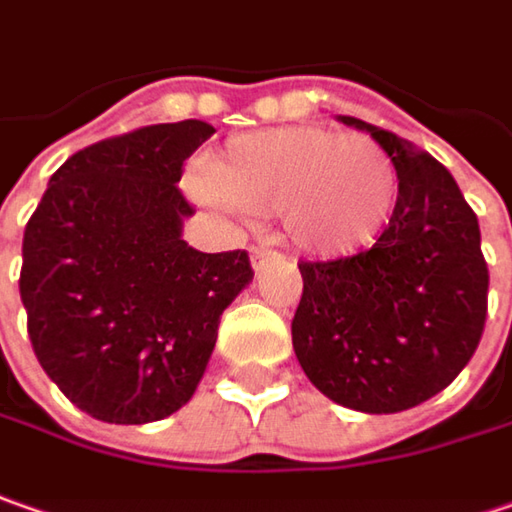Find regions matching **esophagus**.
Listing matches in <instances>:
<instances>
[{"mask_svg": "<svg viewBox=\"0 0 512 512\" xmlns=\"http://www.w3.org/2000/svg\"><path fill=\"white\" fill-rule=\"evenodd\" d=\"M275 257V252H266V249H252V269L255 272H260L269 260Z\"/></svg>", "mask_w": 512, "mask_h": 512, "instance_id": "obj_1", "label": "esophagus"}]
</instances>
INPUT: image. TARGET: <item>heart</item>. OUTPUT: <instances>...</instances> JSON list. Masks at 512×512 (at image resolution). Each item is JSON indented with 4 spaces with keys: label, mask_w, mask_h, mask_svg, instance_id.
Returning a JSON list of instances; mask_svg holds the SVG:
<instances>
[{
    "label": "heart",
    "mask_w": 512,
    "mask_h": 512,
    "mask_svg": "<svg viewBox=\"0 0 512 512\" xmlns=\"http://www.w3.org/2000/svg\"><path fill=\"white\" fill-rule=\"evenodd\" d=\"M189 194L217 214H278L280 232L306 257L369 249L398 206V168L364 134L283 125L240 134L191 171Z\"/></svg>",
    "instance_id": "heart-1"
}]
</instances>
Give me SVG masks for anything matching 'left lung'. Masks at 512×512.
<instances>
[{"label": "left lung", "instance_id": "8db88e82", "mask_svg": "<svg viewBox=\"0 0 512 512\" xmlns=\"http://www.w3.org/2000/svg\"><path fill=\"white\" fill-rule=\"evenodd\" d=\"M398 168V206L378 243L298 263L303 295L292 346L306 378L341 407L401 412L453 384L487 318L476 212L453 174L410 140L355 117Z\"/></svg>", "mask_w": 512, "mask_h": 512}]
</instances>
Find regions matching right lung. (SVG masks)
I'll list each match as a JSON object with an SVG mask.
<instances>
[{
    "mask_svg": "<svg viewBox=\"0 0 512 512\" xmlns=\"http://www.w3.org/2000/svg\"><path fill=\"white\" fill-rule=\"evenodd\" d=\"M212 134L183 120L88 145L25 226L19 295L36 358L97 421L148 424L189 404L223 309L255 278L246 252L183 240V160Z\"/></svg>",
    "mask_w": 512,
    "mask_h": 512,
    "instance_id": "1",
    "label": "right lung"
}]
</instances>
